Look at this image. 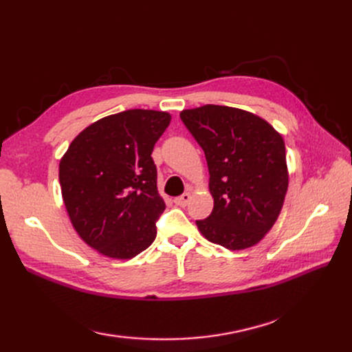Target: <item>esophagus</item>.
<instances>
[{
	"label": "esophagus",
	"instance_id": "1",
	"mask_svg": "<svg viewBox=\"0 0 352 352\" xmlns=\"http://www.w3.org/2000/svg\"><path fill=\"white\" fill-rule=\"evenodd\" d=\"M189 199H190V194L189 192H185V194H182L180 197H176L175 198V204L176 206H180V207H185L188 202H189Z\"/></svg>",
	"mask_w": 352,
	"mask_h": 352
}]
</instances>
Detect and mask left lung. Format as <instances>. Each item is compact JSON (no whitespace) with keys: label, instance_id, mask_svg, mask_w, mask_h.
<instances>
[{"label":"left lung","instance_id":"left-lung-1","mask_svg":"<svg viewBox=\"0 0 352 352\" xmlns=\"http://www.w3.org/2000/svg\"><path fill=\"white\" fill-rule=\"evenodd\" d=\"M204 150L211 214L197 220L210 242L239 251L260 242L278 220L287 190L285 142L252 113L207 104L180 113Z\"/></svg>","mask_w":352,"mask_h":352}]
</instances>
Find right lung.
Returning a JSON list of instances; mask_svg holds the SVG:
<instances>
[{
  "instance_id": "add662e5",
  "label": "right lung",
  "mask_w": 352,
  "mask_h": 352,
  "mask_svg": "<svg viewBox=\"0 0 352 352\" xmlns=\"http://www.w3.org/2000/svg\"><path fill=\"white\" fill-rule=\"evenodd\" d=\"M170 120L155 110L111 114L83 129L63 155L58 177L70 221L100 254L129 260L154 242L166 204L151 154Z\"/></svg>"
}]
</instances>
